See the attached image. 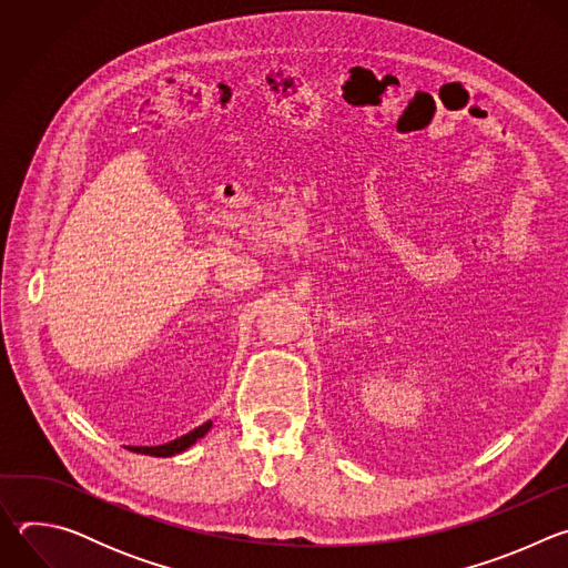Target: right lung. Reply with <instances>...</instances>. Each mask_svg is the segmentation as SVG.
<instances>
[{
  "label": "right lung",
  "instance_id": "obj_1",
  "mask_svg": "<svg viewBox=\"0 0 568 568\" xmlns=\"http://www.w3.org/2000/svg\"><path fill=\"white\" fill-rule=\"evenodd\" d=\"M211 427H213V423L209 420V423L200 425L197 429L189 432L186 436H180L178 440H171V443H166V445H156V447H128V449H132V452H136V454H148V456H175V454L189 449L191 445H195L197 438H202Z\"/></svg>",
  "mask_w": 568,
  "mask_h": 568
}]
</instances>
